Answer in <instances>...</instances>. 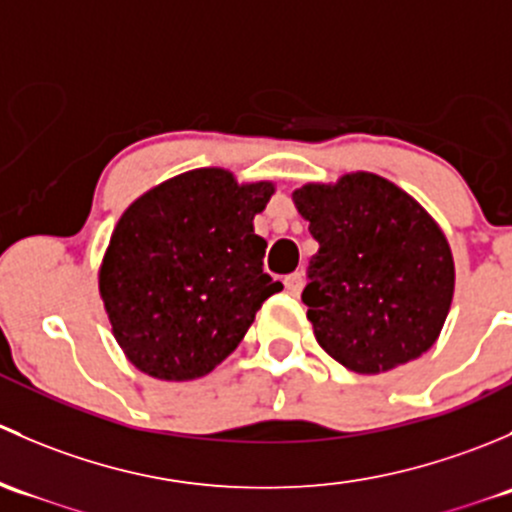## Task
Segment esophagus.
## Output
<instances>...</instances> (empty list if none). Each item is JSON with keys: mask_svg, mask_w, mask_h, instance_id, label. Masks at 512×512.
Segmentation results:
<instances>
[{"mask_svg": "<svg viewBox=\"0 0 512 512\" xmlns=\"http://www.w3.org/2000/svg\"><path fill=\"white\" fill-rule=\"evenodd\" d=\"M302 285H304L302 272H292V275L285 277V289H287L289 294H299V292H302Z\"/></svg>", "mask_w": 512, "mask_h": 512, "instance_id": "esophagus-1", "label": "esophagus"}]
</instances>
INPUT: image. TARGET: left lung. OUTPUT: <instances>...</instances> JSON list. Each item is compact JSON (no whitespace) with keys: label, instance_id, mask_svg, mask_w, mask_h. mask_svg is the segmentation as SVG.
<instances>
[{"label":"left lung","instance_id":"obj_1","mask_svg":"<svg viewBox=\"0 0 512 512\" xmlns=\"http://www.w3.org/2000/svg\"><path fill=\"white\" fill-rule=\"evenodd\" d=\"M319 242L302 299L319 347L356 374H379L436 344L456 285L436 220L391 180L347 173L292 193Z\"/></svg>","mask_w":512,"mask_h":512}]
</instances>
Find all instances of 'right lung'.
I'll list each match as a JSON object with an SVG mask.
<instances>
[{
  "mask_svg": "<svg viewBox=\"0 0 512 512\" xmlns=\"http://www.w3.org/2000/svg\"><path fill=\"white\" fill-rule=\"evenodd\" d=\"M275 185L237 183L223 168L165 180L128 205L98 270L113 337L160 381L210 374L242 342L257 309L280 292L262 270L257 213Z\"/></svg>",
  "mask_w": 512,
  "mask_h": 512,
  "instance_id": "add662e5",
  "label": "right lung"
}]
</instances>
